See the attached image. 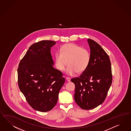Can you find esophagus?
<instances>
[{"label": "esophagus", "instance_id": "1", "mask_svg": "<svg viewBox=\"0 0 131 131\" xmlns=\"http://www.w3.org/2000/svg\"><path fill=\"white\" fill-rule=\"evenodd\" d=\"M66 80L68 81V82H70L71 79H70V78H69V77H67V78H66Z\"/></svg>", "mask_w": 131, "mask_h": 131}]
</instances>
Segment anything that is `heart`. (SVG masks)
Masks as SVG:
<instances>
[{
	"label": "heart",
	"mask_w": 131,
	"mask_h": 131,
	"mask_svg": "<svg viewBox=\"0 0 131 131\" xmlns=\"http://www.w3.org/2000/svg\"><path fill=\"white\" fill-rule=\"evenodd\" d=\"M60 52L55 54V66L60 70H63L68 63L66 72L68 75L83 72L89 65V51L80 46L73 43L66 44L61 47Z\"/></svg>",
	"instance_id": "1"
}]
</instances>
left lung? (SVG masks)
<instances>
[{
    "instance_id": "left-lung-1",
    "label": "left lung",
    "mask_w": 131,
    "mask_h": 131,
    "mask_svg": "<svg viewBox=\"0 0 131 131\" xmlns=\"http://www.w3.org/2000/svg\"><path fill=\"white\" fill-rule=\"evenodd\" d=\"M90 61L80 77L71 80L75 85L74 99L83 110H92L102 104L112 84L111 62L108 55L92 39H87Z\"/></svg>"
}]
</instances>
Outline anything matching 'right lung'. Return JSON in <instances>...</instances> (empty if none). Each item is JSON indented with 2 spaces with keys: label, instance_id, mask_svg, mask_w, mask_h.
<instances>
[{
  "label": "right lung",
  "instance_id": "add662e5",
  "mask_svg": "<svg viewBox=\"0 0 131 131\" xmlns=\"http://www.w3.org/2000/svg\"><path fill=\"white\" fill-rule=\"evenodd\" d=\"M56 42L42 40L30 47L18 68L19 89L34 110L47 112L58 101L65 82L62 73L53 68L51 49Z\"/></svg>",
  "mask_w": 131,
  "mask_h": 131
}]
</instances>
